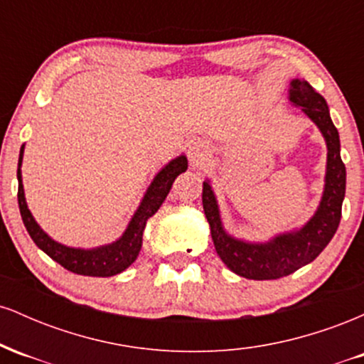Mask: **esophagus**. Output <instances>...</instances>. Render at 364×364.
Here are the masks:
<instances>
[{"instance_id":"esophagus-1","label":"esophagus","mask_w":364,"mask_h":364,"mask_svg":"<svg viewBox=\"0 0 364 364\" xmlns=\"http://www.w3.org/2000/svg\"><path fill=\"white\" fill-rule=\"evenodd\" d=\"M210 152H212V147L207 140L193 139L188 141V159L191 161V164L195 166L202 164V162L210 156Z\"/></svg>"}]
</instances>
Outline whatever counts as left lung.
<instances>
[{
	"instance_id": "8db88e82",
	"label": "left lung",
	"mask_w": 364,
	"mask_h": 364,
	"mask_svg": "<svg viewBox=\"0 0 364 364\" xmlns=\"http://www.w3.org/2000/svg\"><path fill=\"white\" fill-rule=\"evenodd\" d=\"M287 97L292 106L299 107L316 124L327 145L323 193L310 220L298 229L279 232L263 243L240 240L225 231L210 181H203V212L210 225L215 252L229 270L253 281L286 277L315 260L339 228L346 196V166L341 159L339 132L330 118L327 101L303 78L291 80Z\"/></svg>"
}]
</instances>
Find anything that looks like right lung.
Listing matches in <instances>:
<instances>
[{"label":"right lung","mask_w":364,"mask_h":364,"mask_svg":"<svg viewBox=\"0 0 364 364\" xmlns=\"http://www.w3.org/2000/svg\"><path fill=\"white\" fill-rule=\"evenodd\" d=\"M23 149H20L18 169H16V179H18V207L20 215L27 228L34 243L39 246L46 255L53 258L54 262L60 263L70 272L78 275H89V277H111V275L121 274L127 270L139 257L141 250V237H144L145 225L147 220L159 210L162 202L168 196L174 179L188 169V159L185 154L169 161L159 173L154 176L147 191L140 200V205L136 207L135 214L132 215L127 229L123 231L118 240L112 243L95 246V248H75V246H66L53 240L48 232L37 224V220L28 210L27 200H25L23 183H22V161Z\"/></svg>","instance_id":"add662e5"}]
</instances>
